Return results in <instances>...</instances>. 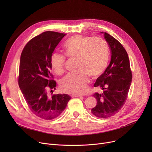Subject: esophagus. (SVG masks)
Here are the masks:
<instances>
[{
    "mask_svg": "<svg viewBox=\"0 0 152 152\" xmlns=\"http://www.w3.org/2000/svg\"><path fill=\"white\" fill-rule=\"evenodd\" d=\"M73 97H79L80 99H83V97L80 96V95H73Z\"/></svg>",
    "mask_w": 152,
    "mask_h": 152,
    "instance_id": "esophagus-1",
    "label": "esophagus"
}]
</instances>
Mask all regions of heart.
I'll return each instance as SVG.
<instances>
[{
    "mask_svg": "<svg viewBox=\"0 0 152 152\" xmlns=\"http://www.w3.org/2000/svg\"><path fill=\"white\" fill-rule=\"evenodd\" d=\"M64 50L69 58H77L78 71L63 78L60 82V88L63 92L69 94H83L89 82V76L97 77L107 66L109 58L107 43L100 37L76 35L65 42ZM65 63V55L56 52L52 54L50 65L56 74H63Z\"/></svg>",
    "mask_w": 152,
    "mask_h": 152,
    "instance_id": "b5f03b06",
    "label": "heart"
}]
</instances>
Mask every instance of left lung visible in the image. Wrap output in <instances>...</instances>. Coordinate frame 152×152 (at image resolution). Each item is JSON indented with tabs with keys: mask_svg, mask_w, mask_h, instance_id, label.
Instances as JSON below:
<instances>
[{
	"mask_svg": "<svg viewBox=\"0 0 152 152\" xmlns=\"http://www.w3.org/2000/svg\"><path fill=\"white\" fill-rule=\"evenodd\" d=\"M104 37L111 50V61L94 84L103 92L93 94L97 102L91 110L92 113L99 118H107L119 112L125 104L132 78L128 55L124 47L109 34L105 33Z\"/></svg>",
	"mask_w": 152,
	"mask_h": 152,
	"instance_id": "1",
	"label": "left lung"
}]
</instances>
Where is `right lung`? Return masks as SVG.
<instances>
[{
  "label": "right lung",
  "mask_w": 152,
  "mask_h": 152,
  "mask_svg": "<svg viewBox=\"0 0 152 152\" xmlns=\"http://www.w3.org/2000/svg\"><path fill=\"white\" fill-rule=\"evenodd\" d=\"M66 34L45 31L26 44L21 52L18 82L30 110L37 116L51 120L59 116L71 99L67 94L47 96L55 89L56 81L51 73L50 57Z\"/></svg>",
  "instance_id": "add662e5"
}]
</instances>
